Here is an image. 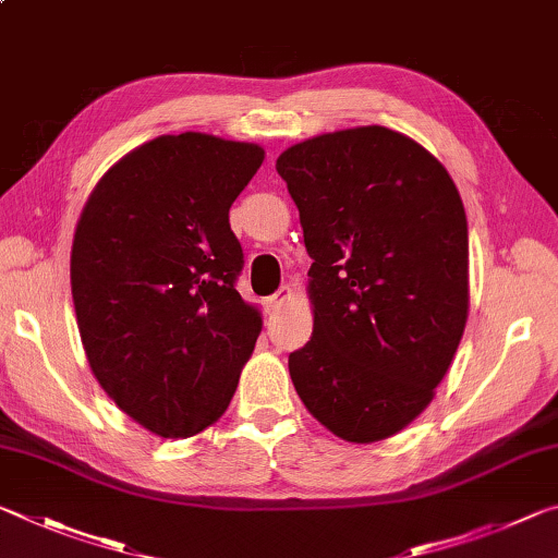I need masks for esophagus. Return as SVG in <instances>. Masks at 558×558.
<instances>
[{
    "instance_id": "34e87169",
    "label": "esophagus",
    "mask_w": 558,
    "mask_h": 558,
    "mask_svg": "<svg viewBox=\"0 0 558 558\" xmlns=\"http://www.w3.org/2000/svg\"><path fill=\"white\" fill-rule=\"evenodd\" d=\"M292 298V290L288 288V286H282L276 295H270V298H266V310L268 313H278V310L286 305V302Z\"/></svg>"
}]
</instances>
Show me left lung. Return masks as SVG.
I'll return each instance as SVG.
<instances>
[{
	"instance_id": "left-lung-1",
	"label": "left lung",
	"mask_w": 558,
	"mask_h": 558,
	"mask_svg": "<svg viewBox=\"0 0 558 558\" xmlns=\"http://www.w3.org/2000/svg\"><path fill=\"white\" fill-rule=\"evenodd\" d=\"M276 169L313 258V337L290 354V379L337 438H391L428 409L465 332L458 186L426 147L381 125L310 137Z\"/></svg>"
}]
</instances>
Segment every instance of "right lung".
Masks as SVG:
<instances>
[{
  "label": "right lung",
  "mask_w": 558,
  "mask_h": 558,
  "mask_svg": "<svg viewBox=\"0 0 558 558\" xmlns=\"http://www.w3.org/2000/svg\"><path fill=\"white\" fill-rule=\"evenodd\" d=\"M266 159L256 143L159 135L93 186L71 248L90 372L132 421L192 438L221 418L260 335L235 290L243 251L229 209Z\"/></svg>",
  "instance_id": "obj_1"
}]
</instances>
